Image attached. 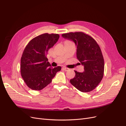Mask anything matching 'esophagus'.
Wrapping results in <instances>:
<instances>
[{
	"label": "esophagus",
	"mask_w": 126,
	"mask_h": 126,
	"mask_svg": "<svg viewBox=\"0 0 126 126\" xmlns=\"http://www.w3.org/2000/svg\"><path fill=\"white\" fill-rule=\"evenodd\" d=\"M62 68H63L65 71H68V70H69V69L68 68H67V67H63Z\"/></svg>",
	"instance_id": "obj_1"
}]
</instances>
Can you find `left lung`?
Here are the masks:
<instances>
[{"instance_id": "1", "label": "left lung", "mask_w": 126, "mask_h": 126, "mask_svg": "<svg viewBox=\"0 0 126 126\" xmlns=\"http://www.w3.org/2000/svg\"><path fill=\"white\" fill-rule=\"evenodd\" d=\"M62 36L75 43L77 58L84 66L83 73L75 71L76 75L70 80V83L82 92L94 90L104 73V59L100 47L93 38L82 32L67 33Z\"/></svg>"}]
</instances>
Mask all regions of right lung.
I'll list each match as a JSON object with an SVG mask.
<instances>
[{
    "instance_id": "add662e5",
    "label": "right lung",
    "mask_w": 126,
    "mask_h": 126,
    "mask_svg": "<svg viewBox=\"0 0 126 126\" xmlns=\"http://www.w3.org/2000/svg\"><path fill=\"white\" fill-rule=\"evenodd\" d=\"M59 37L58 34H43L33 38L25 47L20 60V73L31 89L42 90L61 70V66L51 67L46 57L48 50Z\"/></svg>"
}]
</instances>
